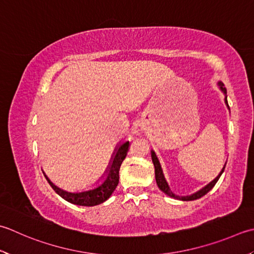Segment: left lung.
<instances>
[{"instance_id": "left-lung-1", "label": "left lung", "mask_w": 254, "mask_h": 254, "mask_svg": "<svg viewBox=\"0 0 254 254\" xmlns=\"http://www.w3.org/2000/svg\"><path fill=\"white\" fill-rule=\"evenodd\" d=\"M218 84H219V88L221 89V91H222L223 93H225V96H226V97H225V102H226V104H227L228 109H229V106H228V101H227V90H226V88H225V86H223V83H222L221 81L218 82ZM151 153H152V161H153V164H154V167H155V180H156V184H157L158 188H160V190H161L163 192H165L167 196L175 198V199L184 200V201L195 200V199H198V198L205 196L206 193H207L208 191H209V190H211L212 187L216 185V183H217L218 180H219V178H220L221 174L223 173V171H225V167H226V164H225V166H223V168L221 170L219 175H218L212 182H210L209 184H208L207 186L201 188L200 190L196 191L195 193H191V195H190V196H178V195H175V193H174V192L171 190L170 186H168V184H167V182H166V180H165V177H164V174H163V171H162L161 164H160V161H158V158H157V156H156L155 152L152 151Z\"/></svg>"}]
</instances>
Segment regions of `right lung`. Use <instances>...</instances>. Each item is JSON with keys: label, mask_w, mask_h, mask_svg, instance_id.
<instances>
[{"label": "right lung", "mask_w": 254, "mask_h": 254, "mask_svg": "<svg viewBox=\"0 0 254 254\" xmlns=\"http://www.w3.org/2000/svg\"><path fill=\"white\" fill-rule=\"evenodd\" d=\"M128 145H130V142L123 143L122 145L119 146V148H116V153H113L114 155L111 158V163L109 165V168H107V177L104 182L99 185L98 187L93 188L90 190H84L81 192H69L66 190H63L61 188L57 187L56 185L49 181V178L45 175L46 180L48 181L49 185L52 186L53 190L56 191L59 196L64 198V200L73 203V205H79V206H96L100 205L103 201H106L109 197L112 195V192L116 190L118 184H119V171H120V166L123 162L124 158H126L127 151H128ZM103 177V176H102Z\"/></svg>", "instance_id": "obj_1"}]
</instances>
